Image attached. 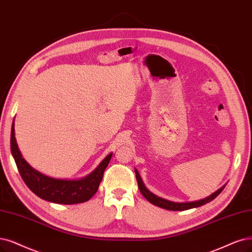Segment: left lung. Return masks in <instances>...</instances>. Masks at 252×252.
I'll return each instance as SVG.
<instances>
[{
    "mask_svg": "<svg viewBox=\"0 0 252 252\" xmlns=\"http://www.w3.org/2000/svg\"><path fill=\"white\" fill-rule=\"evenodd\" d=\"M135 173H136V180H137V183H138L139 190H140V192L142 193L143 196L151 203L155 204V206L162 208V209H165V210H169V211H185V210L201 207V206H203V204H206V203L212 201L213 199H215L218 196V195L222 192V190L225 188V186H226V184L224 186H222L220 189H218L217 191L212 193L210 196L203 198V199H199V200H196V201H188V202H174V201H170L168 199L162 198L160 196H158V195L154 194L153 192H151L145 187V185H144V183L141 179V176H140V174H139V172L136 168H135Z\"/></svg>",
    "mask_w": 252,
    "mask_h": 252,
    "instance_id": "8db88e82",
    "label": "left lung"
}]
</instances>
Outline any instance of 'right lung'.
Segmentation results:
<instances>
[{
    "label": "right lung",
    "mask_w": 252,
    "mask_h": 252,
    "mask_svg": "<svg viewBox=\"0 0 252 252\" xmlns=\"http://www.w3.org/2000/svg\"><path fill=\"white\" fill-rule=\"evenodd\" d=\"M14 133V120L11 127L10 148L18 172L29 189L46 201L60 204H74L88 201L98 190L104 171L112 158L109 154L96 168L88 175L78 180L55 179L34 169L18 150Z\"/></svg>",
    "instance_id": "add662e5"
}]
</instances>
